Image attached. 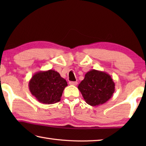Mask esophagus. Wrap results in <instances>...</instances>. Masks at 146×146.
<instances>
[{"label":"esophagus","mask_w":146,"mask_h":146,"mask_svg":"<svg viewBox=\"0 0 146 146\" xmlns=\"http://www.w3.org/2000/svg\"><path fill=\"white\" fill-rule=\"evenodd\" d=\"M69 84H70V85H73V86H76L77 85L78 82H72V81H70V82H69Z\"/></svg>","instance_id":"34e87169"}]
</instances>
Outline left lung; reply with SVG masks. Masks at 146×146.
<instances>
[{"label": "left lung", "mask_w": 146, "mask_h": 146, "mask_svg": "<svg viewBox=\"0 0 146 146\" xmlns=\"http://www.w3.org/2000/svg\"><path fill=\"white\" fill-rule=\"evenodd\" d=\"M115 83L108 73L92 70L86 73L78 86L88 104L97 106L106 103L115 92Z\"/></svg>", "instance_id": "8db88e82"}]
</instances>
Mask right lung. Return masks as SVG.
<instances>
[{
  "label": "right lung",
  "instance_id": "right-lung-1",
  "mask_svg": "<svg viewBox=\"0 0 146 146\" xmlns=\"http://www.w3.org/2000/svg\"><path fill=\"white\" fill-rule=\"evenodd\" d=\"M68 86L57 71L49 70L35 73L29 82V89L39 102L53 104L60 100L63 91Z\"/></svg>",
  "mask_w": 146,
  "mask_h": 146
}]
</instances>
